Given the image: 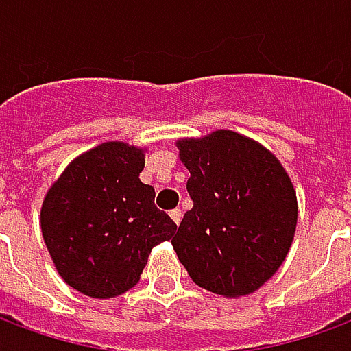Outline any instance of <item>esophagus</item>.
<instances>
[{"instance_id":"1","label":"esophagus","mask_w":351,"mask_h":351,"mask_svg":"<svg viewBox=\"0 0 351 351\" xmlns=\"http://www.w3.org/2000/svg\"><path fill=\"white\" fill-rule=\"evenodd\" d=\"M169 216L173 218L175 223H180V220H182V210H180V208H173V210L169 213Z\"/></svg>"}]
</instances>
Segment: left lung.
Returning <instances> with one entry per match:
<instances>
[{
  "mask_svg": "<svg viewBox=\"0 0 351 351\" xmlns=\"http://www.w3.org/2000/svg\"><path fill=\"white\" fill-rule=\"evenodd\" d=\"M193 206L173 248L197 286L226 297L256 291L286 259L297 197L280 161L235 131L178 141Z\"/></svg>",
  "mask_w": 351,
  "mask_h": 351,
  "instance_id": "left-lung-1",
  "label": "left lung"
}]
</instances>
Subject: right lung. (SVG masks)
Instances as JSON below:
<instances>
[{"instance_id": "add662e5", "label": "right lung", "mask_w": 351, "mask_h": 351, "mask_svg": "<svg viewBox=\"0 0 351 351\" xmlns=\"http://www.w3.org/2000/svg\"><path fill=\"white\" fill-rule=\"evenodd\" d=\"M145 154L103 143L65 169L45 197L41 229L62 278L80 293L108 299L135 286L156 244L176 223L138 180Z\"/></svg>"}]
</instances>
